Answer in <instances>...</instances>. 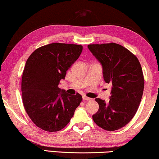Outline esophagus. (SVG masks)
Returning <instances> with one entry per match:
<instances>
[{
    "mask_svg": "<svg viewBox=\"0 0 159 159\" xmlns=\"http://www.w3.org/2000/svg\"><path fill=\"white\" fill-rule=\"evenodd\" d=\"M82 98H83L84 101H91V100H92V98L87 97V96H85V95H83V96H82Z\"/></svg>",
    "mask_w": 159,
    "mask_h": 159,
    "instance_id": "esophagus-1",
    "label": "esophagus"
}]
</instances>
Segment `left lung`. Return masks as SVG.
Here are the masks:
<instances>
[{
  "label": "left lung",
  "mask_w": 159,
  "mask_h": 159,
  "mask_svg": "<svg viewBox=\"0 0 159 159\" xmlns=\"http://www.w3.org/2000/svg\"><path fill=\"white\" fill-rule=\"evenodd\" d=\"M88 48L103 66L104 80L112 84L109 101L95 99L99 109L95 123L107 131L125 127L138 109L144 89L140 63L132 52L114 43L91 44Z\"/></svg>",
  "instance_id": "obj_1"
}]
</instances>
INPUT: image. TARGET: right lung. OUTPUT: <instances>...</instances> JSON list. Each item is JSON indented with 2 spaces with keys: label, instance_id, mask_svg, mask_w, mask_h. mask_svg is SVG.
Returning a JSON list of instances; mask_svg holds the SVG:
<instances>
[{
  "label": "right lung",
  "instance_id": "add662e5",
  "mask_svg": "<svg viewBox=\"0 0 159 159\" xmlns=\"http://www.w3.org/2000/svg\"><path fill=\"white\" fill-rule=\"evenodd\" d=\"M82 51L81 45L54 43L38 48L27 60L21 77L22 103L32 122L43 130L62 129L81 103V95H69L58 84Z\"/></svg>",
  "mask_w": 159,
  "mask_h": 159
}]
</instances>
